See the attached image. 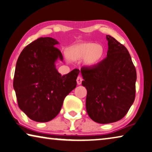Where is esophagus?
Listing matches in <instances>:
<instances>
[{"instance_id":"1","label":"esophagus","mask_w":152,"mask_h":152,"mask_svg":"<svg viewBox=\"0 0 152 152\" xmlns=\"http://www.w3.org/2000/svg\"><path fill=\"white\" fill-rule=\"evenodd\" d=\"M83 78H82V77H81L80 76H78V78H77V79H76L77 84H78V85H81L82 81H83Z\"/></svg>"}]
</instances>
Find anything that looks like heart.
<instances>
[{
	"instance_id": "heart-1",
	"label": "heart",
	"mask_w": 152,
	"mask_h": 152,
	"mask_svg": "<svg viewBox=\"0 0 152 152\" xmlns=\"http://www.w3.org/2000/svg\"><path fill=\"white\" fill-rule=\"evenodd\" d=\"M103 53L104 50L101 45L85 42L70 48L67 52V56L69 59L74 61L85 59L86 64L92 66L100 61Z\"/></svg>"
}]
</instances>
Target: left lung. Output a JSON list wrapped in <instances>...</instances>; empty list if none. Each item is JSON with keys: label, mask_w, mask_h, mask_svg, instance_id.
Wrapping results in <instances>:
<instances>
[{"label": "left lung", "mask_w": 152, "mask_h": 152, "mask_svg": "<svg viewBox=\"0 0 152 152\" xmlns=\"http://www.w3.org/2000/svg\"><path fill=\"white\" fill-rule=\"evenodd\" d=\"M107 57L80 72L86 88V108L97 123H112L127 114L135 98L137 72L128 50L114 38L106 35Z\"/></svg>", "instance_id": "8db88e82"}]
</instances>
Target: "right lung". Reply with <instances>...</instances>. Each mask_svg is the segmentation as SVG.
I'll return each mask as SVG.
<instances>
[{"mask_svg": "<svg viewBox=\"0 0 152 152\" xmlns=\"http://www.w3.org/2000/svg\"><path fill=\"white\" fill-rule=\"evenodd\" d=\"M58 41L39 38L24 48L17 61L13 88L18 106L34 121L49 122L57 116L65 97L76 88L80 70L61 76L55 66L63 55Z\"/></svg>", "mask_w": 152, "mask_h": 152, "instance_id": "add662e5", "label": "right lung"}]
</instances>
